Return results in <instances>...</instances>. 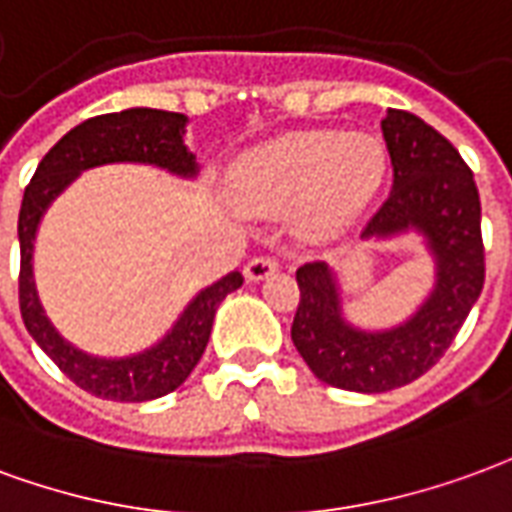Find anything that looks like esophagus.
Listing matches in <instances>:
<instances>
[{
  "instance_id": "obj_1",
  "label": "esophagus",
  "mask_w": 512,
  "mask_h": 512,
  "mask_svg": "<svg viewBox=\"0 0 512 512\" xmlns=\"http://www.w3.org/2000/svg\"><path fill=\"white\" fill-rule=\"evenodd\" d=\"M278 270V261L272 259V256H256L245 264V278L248 281H264V278H270L272 272Z\"/></svg>"
}]
</instances>
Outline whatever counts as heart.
Here are the masks:
<instances>
[{
    "label": "heart",
    "instance_id": "b5f03b06",
    "mask_svg": "<svg viewBox=\"0 0 512 512\" xmlns=\"http://www.w3.org/2000/svg\"><path fill=\"white\" fill-rule=\"evenodd\" d=\"M387 155L365 133L311 130L248 149L231 169V196L248 215L294 212L300 237L324 242L360 218L382 188Z\"/></svg>",
    "mask_w": 512,
    "mask_h": 512
}]
</instances>
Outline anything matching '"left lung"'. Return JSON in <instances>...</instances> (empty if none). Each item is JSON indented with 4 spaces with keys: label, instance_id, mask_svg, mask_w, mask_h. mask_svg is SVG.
<instances>
[{
    "label": "left lung",
    "instance_id": "left-lung-1",
    "mask_svg": "<svg viewBox=\"0 0 512 512\" xmlns=\"http://www.w3.org/2000/svg\"><path fill=\"white\" fill-rule=\"evenodd\" d=\"M382 136L393 163V188L368 220L363 240L420 231L436 261V283L404 324L368 333L343 319L341 286L324 261L297 270L294 346L316 379L352 393H387L434 368L486 281L480 196L458 149L398 108L382 119Z\"/></svg>",
    "mask_w": 512,
    "mask_h": 512
}]
</instances>
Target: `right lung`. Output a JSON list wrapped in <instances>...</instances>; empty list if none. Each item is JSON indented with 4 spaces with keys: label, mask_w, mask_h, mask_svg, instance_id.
<instances>
[{
    "label": "right lung",
    "mask_w": 512,
    "mask_h": 512,
    "mask_svg": "<svg viewBox=\"0 0 512 512\" xmlns=\"http://www.w3.org/2000/svg\"><path fill=\"white\" fill-rule=\"evenodd\" d=\"M185 114L158 111V108H128L119 114H100L59 138L40 160L35 177L26 185L21 212H18V242H21V275H18V302L29 335L37 346L59 365V371L106 401L141 404L160 395L174 393L190 371L199 365L212 333V319L226 294L242 286L240 272L201 289L188 308L179 313L169 333L155 346L133 357H92L67 343L48 322L37 297L32 275V251L43 212L81 171L106 163H149L179 177H196V155L185 147Z\"/></svg>",
    "instance_id": "1"
}]
</instances>
